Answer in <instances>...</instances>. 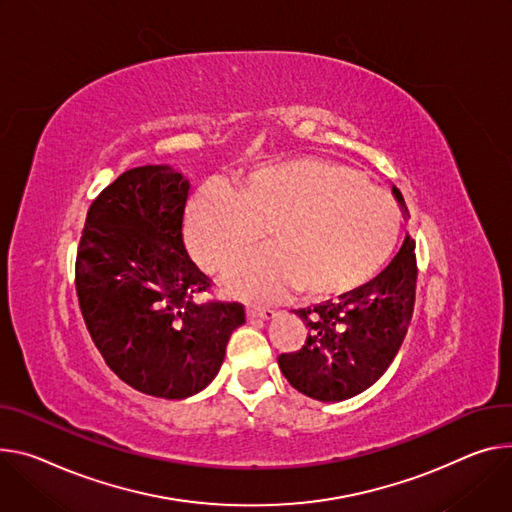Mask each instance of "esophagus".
Listing matches in <instances>:
<instances>
[{"instance_id": "1", "label": "esophagus", "mask_w": 512, "mask_h": 512, "mask_svg": "<svg viewBox=\"0 0 512 512\" xmlns=\"http://www.w3.org/2000/svg\"><path fill=\"white\" fill-rule=\"evenodd\" d=\"M273 310L271 308H263V306H247V318H251V320H255V318H263V320H269V318H273Z\"/></svg>"}]
</instances>
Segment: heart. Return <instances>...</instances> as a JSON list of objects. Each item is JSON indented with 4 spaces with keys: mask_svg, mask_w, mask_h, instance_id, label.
<instances>
[{
    "mask_svg": "<svg viewBox=\"0 0 512 512\" xmlns=\"http://www.w3.org/2000/svg\"><path fill=\"white\" fill-rule=\"evenodd\" d=\"M265 224L273 243L226 271L228 292L261 300L296 284L304 296L327 298L386 263L400 212L357 169L296 159L249 173L235 190L204 185L185 212V241L204 267L222 269L261 239Z\"/></svg>",
    "mask_w": 512,
    "mask_h": 512,
    "instance_id": "1",
    "label": "heart"
}]
</instances>
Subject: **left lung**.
Listing matches in <instances>:
<instances>
[{
	"label": "left lung",
	"mask_w": 512,
	"mask_h": 512,
	"mask_svg": "<svg viewBox=\"0 0 512 512\" xmlns=\"http://www.w3.org/2000/svg\"><path fill=\"white\" fill-rule=\"evenodd\" d=\"M392 194L408 214L396 185ZM416 255L410 235L374 280L337 302L300 308L308 337L300 351L277 357L286 380L320 402H341L376 384L394 361L414 310Z\"/></svg>",
	"instance_id": "8db88e82"
}]
</instances>
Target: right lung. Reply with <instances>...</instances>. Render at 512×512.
Instances as JSON below:
<instances>
[{
  "instance_id": "right-lung-1",
  "label": "right lung",
  "mask_w": 512,
  "mask_h": 512,
  "mask_svg": "<svg viewBox=\"0 0 512 512\" xmlns=\"http://www.w3.org/2000/svg\"><path fill=\"white\" fill-rule=\"evenodd\" d=\"M188 192L190 179L169 165L124 171L89 206L75 263L81 314L104 361L165 400L204 390L245 322L239 302L194 300L210 280L183 245Z\"/></svg>"
}]
</instances>
